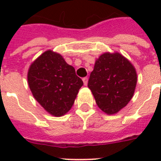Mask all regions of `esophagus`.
<instances>
[{
    "mask_svg": "<svg viewBox=\"0 0 161 161\" xmlns=\"http://www.w3.org/2000/svg\"><path fill=\"white\" fill-rule=\"evenodd\" d=\"M83 82L84 85H87V84H88V78H87V77H86V78H83Z\"/></svg>",
    "mask_w": 161,
    "mask_h": 161,
    "instance_id": "34e87169",
    "label": "esophagus"
}]
</instances>
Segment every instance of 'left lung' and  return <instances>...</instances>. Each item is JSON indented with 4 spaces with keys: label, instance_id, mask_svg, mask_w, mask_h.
Returning a JSON list of instances; mask_svg holds the SVG:
<instances>
[{
    "label": "left lung",
    "instance_id": "1",
    "mask_svg": "<svg viewBox=\"0 0 161 161\" xmlns=\"http://www.w3.org/2000/svg\"><path fill=\"white\" fill-rule=\"evenodd\" d=\"M137 83L132 63L119 53L102 54L88 79L96 103L107 114H114L131 100Z\"/></svg>",
    "mask_w": 161,
    "mask_h": 161
}]
</instances>
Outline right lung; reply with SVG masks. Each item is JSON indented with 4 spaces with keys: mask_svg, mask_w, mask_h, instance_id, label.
I'll return each mask as SVG.
<instances>
[{
    "mask_svg": "<svg viewBox=\"0 0 161 161\" xmlns=\"http://www.w3.org/2000/svg\"><path fill=\"white\" fill-rule=\"evenodd\" d=\"M29 88L47 112L60 117L74 103L83 83L59 53L48 50L39 56L29 68Z\"/></svg>",
    "mask_w": 161,
    "mask_h": 161,
    "instance_id": "add662e5",
    "label": "right lung"
}]
</instances>
